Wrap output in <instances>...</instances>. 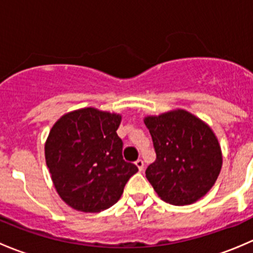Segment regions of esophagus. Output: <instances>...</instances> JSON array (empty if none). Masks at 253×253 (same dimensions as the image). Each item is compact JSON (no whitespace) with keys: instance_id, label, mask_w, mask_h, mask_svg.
<instances>
[{"instance_id":"34e87169","label":"esophagus","mask_w":253,"mask_h":253,"mask_svg":"<svg viewBox=\"0 0 253 253\" xmlns=\"http://www.w3.org/2000/svg\"><path fill=\"white\" fill-rule=\"evenodd\" d=\"M134 164H136V167L138 168V170H139V171H142V170H143V168H144V163H143V160H142V159H138V160H136V163H134Z\"/></svg>"}]
</instances>
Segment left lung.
Instances as JSON below:
<instances>
[{
  "label": "left lung",
  "mask_w": 253,
  "mask_h": 253,
  "mask_svg": "<svg viewBox=\"0 0 253 253\" xmlns=\"http://www.w3.org/2000/svg\"><path fill=\"white\" fill-rule=\"evenodd\" d=\"M157 159L145 170L155 192L174 206L195 203L213 187L223 157L211 127L186 110L147 116Z\"/></svg>",
  "instance_id": "obj_1"
}]
</instances>
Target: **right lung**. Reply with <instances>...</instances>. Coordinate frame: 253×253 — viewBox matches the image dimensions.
Returning <instances> with one entry per match:
<instances>
[{
  "label": "right lung",
  "mask_w": 253,
  "mask_h": 253,
  "mask_svg": "<svg viewBox=\"0 0 253 253\" xmlns=\"http://www.w3.org/2000/svg\"><path fill=\"white\" fill-rule=\"evenodd\" d=\"M121 115L84 108L63 115L45 143L53 186L76 211L98 213L114 206L138 168L122 158L116 131Z\"/></svg>",
  "instance_id": "obj_1"
}]
</instances>
